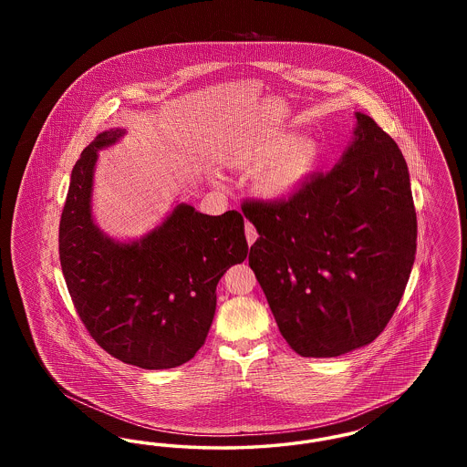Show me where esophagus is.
<instances>
[{
    "instance_id": "1",
    "label": "esophagus",
    "mask_w": 467,
    "mask_h": 467,
    "mask_svg": "<svg viewBox=\"0 0 467 467\" xmlns=\"http://www.w3.org/2000/svg\"><path fill=\"white\" fill-rule=\"evenodd\" d=\"M244 234H246V242L248 244H254V242L257 240V229L254 227V223H244Z\"/></svg>"
}]
</instances>
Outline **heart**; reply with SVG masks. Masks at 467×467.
Masks as SVG:
<instances>
[{
    "instance_id": "1",
    "label": "heart",
    "mask_w": 467,
    "mask_h": 467,
    "mask_svg": "<svg viewBox=\"0 0 467 467\" xmlns=\"http://www.w3.org/2000/svg\"><path fill=\"white\" fill-rule=\"evenodd\" d=\"M275 136L246 145L238 157L240 166L246 171H257L266 161H272L255 177V189L269 200L287 198L310 177L318 159V147L311 138L290 141Z\"/></svg>"
}]
</instances>
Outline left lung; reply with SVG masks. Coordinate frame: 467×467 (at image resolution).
<instances>
[{
  "label": "left lung",
  "mask_w": 467,
  "mask_h": 467,
  "mask_svg": "<svg viewBox=\"0 0 467 467\" xmlns=\"http://www.w3.org/2000/svg\"><path fill=\"white\" fill-rule=\"evenodd\" d=\"M248 265L290 348L337 357L377 339L417 252V212L398 143L357 113L356 140L285 200H246Z\"/></svg>",
  "instance_id": "left-lung-1"
}]
</instances>
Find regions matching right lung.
I'll use <instances>...</instances> for the list:
<instances>
[{"label": "right lung", "instance_id": "right-lung-1", "mask_svg": "<svg viewBox=\"0 0 467 467\" xmlns=\"http://www.w3.org/2000/svg\"><path fill=\"white\" fill-rule=\"evenodd\" d=\"M124 134L111 130L77 161L59 223L67 292L92 339L111 357L143 369H170L204 345L223 273L246 259L244 217H212L189 204L140 244H115L92 223L90 191L98 149Z\"/></svg>", "mask_w": 467, "mask_h": 467}]
</instances>
